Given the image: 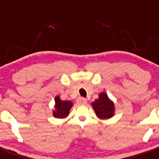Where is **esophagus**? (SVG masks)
I'll return each mask as SVG.
<instances>
[{
	"instance_id": "34e87169",
	"label": "esophagus",
	"mask_w": 159,
	"mask_h": 159,
	"mask_svg": "<svg viewBox=\"0 0 159 159\" xmlns=\"http://www.w3.org/2000/svg\"><path fill=\"white\" fill-rule=\"evenodd\" d=\"M77 102L81 105H84L87 103V98H78L77 99Z\"/></svg>"
}]
</instances>
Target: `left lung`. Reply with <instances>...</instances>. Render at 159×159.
Returning <instances> with one entry per match:
<instances>
[{"label": "left lung", "mask_w": 159, "mask_h": 159, "mask_svg": "<svg viewBox=\"0 0 159 159\" xmlns=\"http://www.w3.org/2000/svg\"><path fill=\"white\" fill-rule=\"evenodd\" d=\"M92 106L96 115L102 119L111 118L114 115V103L109 99L107 95L105 93L99 94L98 99H96L92 103Z\"/></svg>", "instance_id": "obj_1"}]
</instances>
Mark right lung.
Listing matches in <instances>:
<instances>
[{
	"instance_id": "1",
	"label": "right lung",
	"mask_w": 159,
	"mask_h": 159,
	"mask_svg": "<svg viewBox=\"0 0 159 159\" xmlns=\"http://www.w3.org/2000/svg\"><path fill=\"white\" fill-rule=\"evenodd\" d=\"M72 103L69 101H62L59 96L55 98L56 111H53V115L56 118H64L69 114Z\"/></svg>"
}]
</instances>
